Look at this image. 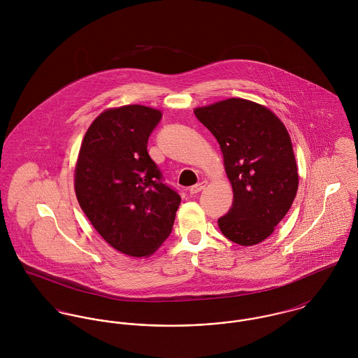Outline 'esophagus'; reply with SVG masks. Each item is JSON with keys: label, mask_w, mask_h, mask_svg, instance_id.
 <instances>
[{"label": "esophagus", "mask_w": 358, "mask_h": 358, "mask_svg": "<svg viewBox=\"0 0 358 358\" xmlns=\"http://www.w3.org/2000/svg\"><path fill=\"white\" fill-rule=\"evenodd\" d=\"M206 185H208V182H206V180H201L200 183L194 185V186L190 189V194H197V193H200L201 190H204Z\"/></svg>", "instance_id": "obj_1"}]
</instances>
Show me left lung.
I'll list each match as a JSON object with an SVG mask.
<instances>
[{
	"label": "left lung",
	"instance_id": "1",
	"mask_svg": "<svg viewBox=\"0 0 358 358\" xmlns=\"http://www.w3.org/2000/svg\"><path fill=\"white\" fill-rule=\"evenodd\" d=\"M216 138L233 189L230 210L217 219L223 236L243 247L273 234L295 200L299 175L289 134L266 106L230 98L194 108Z\"/></svg>",
	"mask_w": 358,
	"mask_h": 358
}]
</instances>
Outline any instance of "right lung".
Segmentation results:
<instances>
[{"instance_id": "add662e5", "label": "right lung", "mask_w": 358, "mask_h": 358, "mask_svg": "<svg viewBox=\"0 0 358 358\" xmlns=\"http://www.w3.org/2000/svg\"><path fill=\"white\" fill-rule=\"evenodd\" d=\"M161 115L142 104L104 110L90 125L74 169L78 204L95 230L134 257L153 255L161 247L180 204L148 153Z\"/></svg>"}]
</instances>
